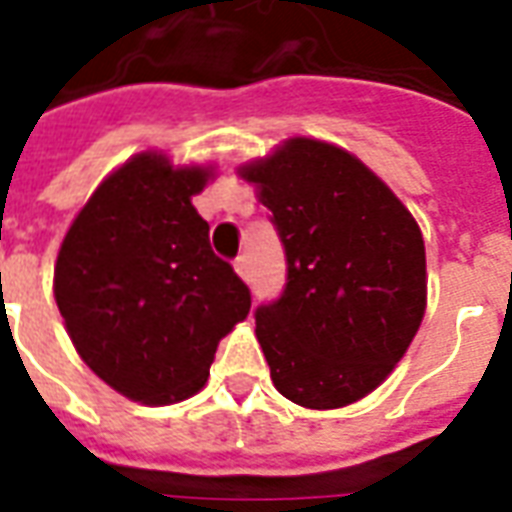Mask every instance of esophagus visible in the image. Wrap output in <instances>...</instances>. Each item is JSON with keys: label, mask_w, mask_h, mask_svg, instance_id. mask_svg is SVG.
Masks as SVG:
<instances>
[{"label": "esophagus", "mask_w": 512, "mask_h": 512, "mask_svg": "<svg viewBox=\"0 0 512 512\" xmlns=\"http://www.w3.org/2000/svg\"><path fill=\"white\" fill-rule=\"evenodd\" d=\"M235 274L244 279V282H249V257L241 255L235 260Z\"/></svg>", "instance_id": "34e87169"}]
</instances>
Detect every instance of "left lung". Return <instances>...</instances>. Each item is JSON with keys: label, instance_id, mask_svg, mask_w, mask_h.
I'll return each mask as SVG.
<instances>
[{"label": "left lung", "instance_id": "1", "mask_svg": "<svg viewBox=\"0 0 512 512\" xmlns=\"http://www.w3.org/2000/svg\"><path fill=\"white\" fill-rule=\"evenodd\" d=\"M238 175L288 257L282 296L255 312L271 381L304 408L351 406L384 384L425 315L417 219L373 169L323 139H285Z\"/></svg>", "mask_w": 512, "mask_h": 512}]
</instances>
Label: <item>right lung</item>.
<instances>
[{"label": "right lung", "mask_w": 512, "mask_h": 512, "mask_svg": "<svg viewBox=\"0 0 512 512\" xmlns=\"http://www.w3.org/2000/svg\"><path fill=\"white\" fill-rule=\"evenodd\" d=\"M211 178L213 167L136 153L98 183L54 263V299L76 354L145 406L200 392L219 340L252 307L191 205Z\"/></svg>", "instance_id": "add662e5"}]
</instances>
